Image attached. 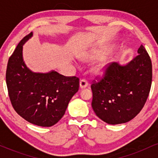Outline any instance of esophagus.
<instances>
[{
	"label": "esophagus",
	"mask_w": 158,
	"mask_h": 158,
	"mask_svg": "<svg viewBox=\"0 0 158 158\" xmlns=\"http://www.w3.org/2000/svg\"><path fill=\"white\" fill-rule=\"evenodd\" d=\"M88 81H87L85 79H81L80 81H79V86H80V88H85L88 87Z\"/></svg>",
	"instance_id": "obj_1"
}]
</instances>
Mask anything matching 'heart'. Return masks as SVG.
Instances as JSON below:
<instances>
[{
    "instance_id": "1",
    "label": "heart",
    "mask_w": 158,
    "mask_h": 158,
    "mask_svg": "<svg viewBox=\"0 0 158 158\" xmlns=\"http://www.w3.org/2000/svg\"><path fill=\"white\" fill-rule=\"evenodd\" d=\"M102 56V53H101L100 52H93L84 55L81 57V59L85 62H90L101 59ZM107 72H108V64L106 61H102L94 68V73L98 75H105Z\"/></svg>"
}]
</instances>
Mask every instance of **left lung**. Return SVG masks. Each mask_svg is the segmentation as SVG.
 Returning a JSON list of instances; mask_svg holds the SVG:
<instances>
[{
    "instance_id": "8db88e82",
    "label": "left lung",
    "mask_w": 158,
    "mask_h": 158,
    "mask_svg": "<svg viewBox=\"0 0 158 158\" xmlns=\"http://www.w3.org/2000/svg\"><path fill=\"white\" fill-rule=\"evenodd\" d=\"M137 52L126 64L112 63L102 80L91 85L92 108L108 124L128 122L146 102L152 85V61L142 44Z\"/></svg>"
}]
</instances>
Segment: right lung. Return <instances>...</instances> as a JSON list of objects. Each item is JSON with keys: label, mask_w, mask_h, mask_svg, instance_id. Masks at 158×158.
<instances>
[{"label": "right lung", "mask_w": 158, "mask_h": 158, "mask_svg": "<svg viewBox=\"0 0 158 158\" xmlns=\"http://www.w3.org/2000/svg\"><path fill=\"white\" fill-rule=\"evenodd\" d=\"M32 32L20 41L7 64L6 81L14 109L29 123L50 127L64 116L68 103L79 90V79L55 70L35 73L23 59V46Z\"/></svg>", "instance_id": "1"}]
</instances>
